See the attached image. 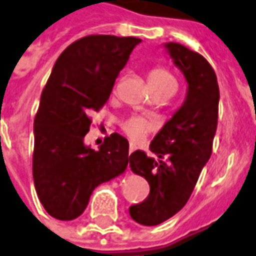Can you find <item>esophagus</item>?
Returning <instances> with one entry per match:
<instances>
[{
    "mask_svg": "<svg viewBox=\"0 0 256 256\" xmlns=\"http://www.w3.org/2000/svg\"><path fill=\"white\" fill-rule=\"evenodd\" d=\"M136 150V146L134 145V144H130V146H128V154L134 153Z\"/></svg>",
    "mask_w": 256,
    "mask_h": 256,
    "instance_id": "obj_1",
    "label": "esophagus"
}]
</instances>
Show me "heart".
<instances>
[{"label": "heart", "instance_id": "heart-1", "mask_svg": "<svg viewBox=\"0 0 256 256\" xmlns=\"http://www.w3.org/2000/svg\"><path fill=\"white\" fill-rule=\"evenodd\" d=\"M148 82L152 91L156 90H169L177 87L174 76L168 71L166 68L156 67L150 70L148 74ZM152 124L142 118H132L124 124V132L134 141H142L150 132H152Z\"/></svg>", "mask_w": 256, "mask_h": 256}]
</instances>
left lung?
<instances>
[{
  "instance_id": "left-lung-1",
  "label": "left lung",
  "mask_w": 256,
  "mask_h": 256,
  "mask_svg": "<svg viewBox=\"0 0 256 256\" xmlns=\"http://www.w3.org/2000/svg\"><path fill=\"white\" fill-rule=\"evenodd\" d=\"M164 48L188 87L184 103L150 142V152L160 160L141 150L128 157L132 173L150 185L149 196L128 212L134 222L149 227L170 219L189 200L212 153L219 112V86L210 64L178 42H165Z\"/></svg>"
}]
</instances>
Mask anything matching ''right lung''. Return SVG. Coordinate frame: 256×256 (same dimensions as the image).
I'll list each match as a JSON object with an SVG mask.
<instances>
[{"mask_svg": "<svg viewBox=\"0 0 256 256\" xmlns=\"http://www.w3.org/2000/svg\"><path fill=\"white\" fill-rule=\"evenodd\" d=\"M136 37L91 34L56 60L42 90L33 134V181L38 200L58 220L84 212L94 189L118 177L128 162V141L118 132L99 150L84 144L91 120L110 98Z\"/></svg>", "mask_w": 256, "mask_h": 256, "instance_id": "right-lung-1", "label": "right lung"}]
</instances>
